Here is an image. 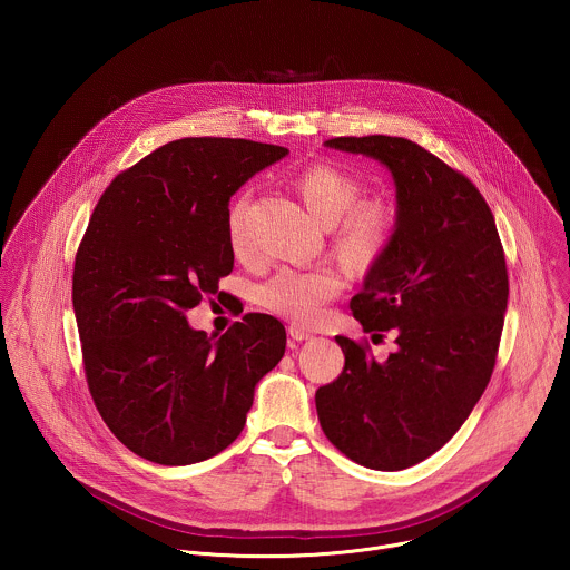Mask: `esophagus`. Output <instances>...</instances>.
I'll return each instance as SVG.
<instances>
[{
    "label": "esophagus",
    "instance_id": "esophagus-1",
    "mask_svg": "<svg viewBox=\"0 0 570 570\" xmlns=\"http://www.w3.org/2000/svg\"><path fill=\"white\" fill-rule=\"evenodd\" d=\"M288 336H291V341H295V343H302V341L313 338V334H311V332H306V330L297 327V324H291V327H288Z\"/></svg>",
    "mask_w": 570,
    "mask_h": 570
}]
</instances>
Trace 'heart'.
<instances>
[{
	"mask_svg": "<svg viewBox=\"0 0 570 570\" xmlns=\"http://www.w3.org/2000/svg\"><path fill=\"white\" fill-rule=\"evenodd\" d=\"M293 187L308 214L330 229L334 255L345 268L365 275L387 255L399 229V209L385 198H363V183L332 161L304 167ZM248 194H240L227 209L229 248L240 255L248 248ZM345 288V279L334 268H279L255 288V302L282 317L299 324L317 322L330 302Z\"/></svg>",
	"mask_w": 570,
	"mask_h": 570,
	"instance_id": "1",
	"label": "heart"
}]
</instances>
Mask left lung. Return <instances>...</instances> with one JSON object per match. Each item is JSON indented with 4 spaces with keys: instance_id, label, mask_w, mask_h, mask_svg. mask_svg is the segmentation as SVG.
Listing matches in <instances>:
<instances>
[{
    "instance_id": "obj_1",
    "label": "left lung",
    "mask_w": 570,
    "mask_h": 570,
    "mask_svg": "<svg viewBox=\"0 0 570 570\" xmlns=\"http://www.w3.org/2000/svg\"><path fill=\"white\" fill-rule=\"evenodd\" d=\"M330 148L385 165L396 185L399 229L350 306L363 332H394L385 363L336 336L345 367L315 392L320 426L350 460L409 469L442 449L492 379L510 282L490 205L475 185L420 144L334 137Z\"/></svg>"
}]
</instances>
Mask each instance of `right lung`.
<instances>
[{"instance_id": "1", "label": "right lung", "mask_w": 570, "mask_h": 570, "mask_svg": "<svg viewBox=\"0 0 570 570\" xmlns=\"http://www.w3.org/2000/svg\"><path fill=\"white\" fill-rule=\"evenodd\" d=\"M284 146L185 137L155 148L104 191L80 240L71 302L95 405L144 460L183 466L227 449L255 385L284 356V324L246 313L218 338L185 313L234 268L227 205Z\"/></svg>"}]
</instances>
